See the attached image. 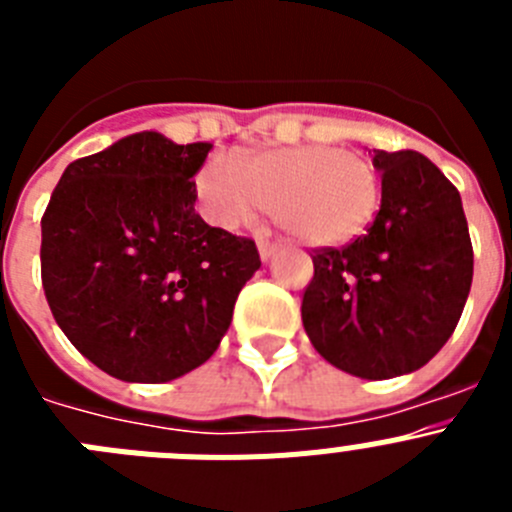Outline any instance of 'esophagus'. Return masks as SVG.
Segmentation results:
<instances>
[{
    "label": "esophagus",
    "mask_w": 512,
    "mask_h": 512,
    "mask_svg": "<svg viewBox=\"0 0 512 512\" xmlns=\"http://www.w3.org/2000/svg\"><path fill=\"white\" fill-rule=\"evenodd\" d=\"M277 253V243H271L269 238H259V256L261 261H269Z\"/></svg>",
    "instance_id": "34e87169"
}]
</instances>
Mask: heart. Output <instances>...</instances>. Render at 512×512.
Wrapping results in <instances>:
<instances>
[{"instance_id":"b5f03b06","label":"heart","mask_w":512,"mask_h":512,"mask_svg":"<svg viewBox=\"0 0 512 512\" xmlns=\"http://www.w3.org/2000/svg\"><path fill=\"white\" fill-rule=\"evenodd\" d=\"M197 197L220 228L274 212L305 246H341L361 235L379 205L377 166L336 146H287L251 158L215 156L197 174Z\"/></svg>"}]
</instances>
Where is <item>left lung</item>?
<instances>
[{
    "label": "left lung",
    "instance_id": "obj_1",
    "mask_svg": "<svg viewBox=\"0 0 512 512\" xmlns=\"http://www.w3.org/2000/svg\"><path fill=\"white\" fill-rule=\"evenodd\" d=\"M382 205L364 235L312 253L302 325L325 361L361 379L410 374L449 341L474 253L454 184L415 151H374Z\"/></svg>",
    "mask_w": 512,
    "mask_h": 512
}]
</instances>
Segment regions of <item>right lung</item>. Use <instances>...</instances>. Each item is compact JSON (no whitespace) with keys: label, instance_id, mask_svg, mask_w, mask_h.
Returning <instances> with one entry per match:
<instances>
[{"label":"right lung","instance_id":"1","mask_svg":"<svg viewBox=\"0 0 512 512\" xmlns=\"http://www.w3.org/2000/svg\"><path fill=\"white\" fill-rule=\"evenodd\" d=\"M210 148L128 135L66 166L40 220L58 328L122 382H171L205 364L261 266L251 238L194 212L192 176Z\"/></svg>","mask_w":512,"mask_h":512}]
</instances>
